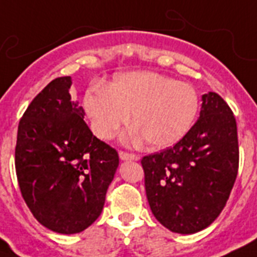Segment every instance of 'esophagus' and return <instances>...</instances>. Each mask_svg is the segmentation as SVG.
<instances>
[{
	"instance_id": "esophagus-1",
	"label": "esophagus",
	"mask_w": 257,
	"mask_h": 257,
	"mask_svg": "<svg viewBox=\"0 0 257 257\" xmlns=\"http://www.w3.org/2000/svg\"><path fill=\"white\" fill-rule=\"evenodd\" d=\"M118 156L122 161H126V160H135L137 161L140 157L137 156V155H133V153H128V152H124V151H120L118 152Z\"/></svg>"
}]
</instances>
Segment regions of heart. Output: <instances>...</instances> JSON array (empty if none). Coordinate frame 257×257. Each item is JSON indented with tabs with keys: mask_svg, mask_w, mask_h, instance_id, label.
<instances>
[{
	"mask_svg": "<svg viewBox=\"0 0 257 257\" xmlns=\"http://www.w3.org/2000/svg\"><path fill=\"white\" fill-rule=\"evenodd\" d=\"M82 105L93 132L101 139H110L131 113L132 137L143 136L149 148L164 149L191 129L199 112V94L191 84L137 70L117 74L106 86L88 88Z\"/></svg>",
	"mask_w": 257,
	"mask_h": 257,
	"instance_id": "obj_1",
	"label": "heart"
}]
</instances>
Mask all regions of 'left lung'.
<instances>
[{
    "mask_svg": "<svg viewBox=\"0 0 257 257\" xmlns=\"http://www.w3.org/2000/svg\"><path fill=\"white\" fill-rule=\"evenodd\" d=\"M201 101L200 117L175 147L141 160L151 211L181 235L203 231L217 219L239 169L231 108L215 92L203 94Z\"/></svg>",
    "mask_w": 257,
    "mask_h": 257,
    "instance_id": "8db88e82",
    "label": "left lung"
}]
</instances>
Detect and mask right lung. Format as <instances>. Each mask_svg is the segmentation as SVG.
<instances>
[{"label": "right lung", "mask_w": 257, "mask_h": 257, "mask_svg": "<svg viewBox=\"0 0 257 257\" xmlns=\"http://www.w3.org/2000/svg\"><path fill=\"white\" fill-rule=\"evenodd\" d=\"M72 77H58L34 97L17 132L16 173L40 224L62 235L92 225L118 168V155L93 136L70 96Z\"/></svg>", "instance_id": "right-lung-1"}]
</instances>
